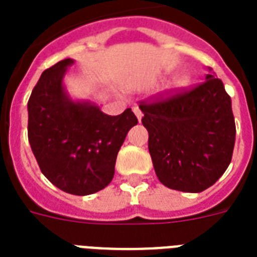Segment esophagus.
<instances>
[{"label":"esophagus","mask_w":257,"mask_h":257,"mask_svg":"<svg viewBox=\"0 0 257 257\" xmlns=\"http://www.w3.org/2000/svg\"><path fill=\"white\" fill-rule=\"evenodd\" d=\"M133 110H134V113H136L137 119H138V120L141 121L142 116H144V113H142V112H141V109H140L138 106H133Z\"/></svg>","instance_id":"esophagus-1"}]
</instances>
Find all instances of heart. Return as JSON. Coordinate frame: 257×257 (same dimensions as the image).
Segmentation results:
<instances>
[{
	"instance_id": "heart-1",
	"label": "heart",
	"mask_w": 257,
	"mask_h": 257,
	"mask_svg": "<svg viewBox=\"0 0 257 257\" xmlns=\"http://www.w3.org/2000/svg\"><path fill=\"white\" fill-rule=\"evenodd\" d=\"M188 83V76H185V75H178L174 78V82H172V86L174 87H182Z\"/></svg>"
}]
</instances>
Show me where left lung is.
I'll return each instance as SVG.
<instances>
[{
  "mask_svg": "<svg viewBox=\"0 0 257 257\" xmlns=\"http://www.w3.org/2000/svg\"><path fill=\"white\" fill-rule=\"evenodd\" d=\"M140 108L153 167L164 186L200 193L223 175L233 156L235 123L222 80L208 74L197 87Z\"/></svg>",
  "mask_w": 257,
  "mask_h": 257,
  "instance_id": "left-lung-1",
  "label": "left lung"
}]
</instances>
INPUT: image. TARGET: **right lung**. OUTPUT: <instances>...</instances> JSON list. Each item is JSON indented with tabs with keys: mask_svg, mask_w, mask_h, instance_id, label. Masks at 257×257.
I'll use <instances>...</instances> for the list:
<instances>
[{
	"mask_svg": "<svg viewBox=\"0 0 257 257\" xmlns=\"http://www.w3.org/2000/svg\"><path fill=\"white\" fill-rule=\"evenodd\" d=\"M72 59L45 69L30 95L29 142L54 186L87 196L108 186L117 152L138 120L130 108L110 116L91 101L72 100L63 83Z\"/></svg>",
	"mask_w": 257,
	"mask_h": 257,
	"instance_id": "obj_1",
	"label": "right lung"
}]
</instances>
